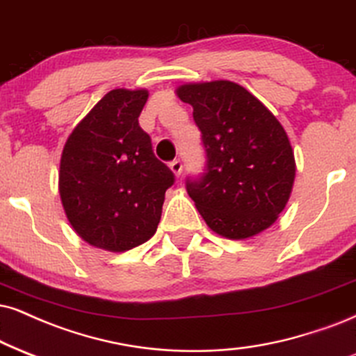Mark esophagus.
I'll list each match as a JSON object with an SVG mask.
<instances>
[{
  "mask_svg": "<svg viewBox=\"0 0 356 356\" xmlns=\"http://www.w3.org/2000/svg\"><path fill=\"white\" fill-rule=\"evenodd\" d=\"M170 170L173 171L175 177H179V175H181V171H183V163L179 160H173L170 163Z\"/></svg>",
  "mask_w": 356,
  "mask_h": 356,
  "instance_id": "esophagus-1",
  "label": "esophagus"
}]
</instances>
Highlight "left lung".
Wrapping results in <instances>:
<instances>
[{
  "label": "left lung",
  "instance_id": "8db88e82",
  "mask_svg": "<svg viewBox=\"0 0 356 356\" xmlns=\"http://www.w3.org/2000/svg\"><path fill=\"white\" fill-rule=\"evenodd\" d=\"M177 95L193 107L208 158L203 177L186 181L206 225L227 239L266 231L284 211L296 179L284 127L236 82H190Z\"/></svg>",
  "mask_w": 356,
  "mask_h": 356
}]
</instances>
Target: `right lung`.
I'll use <instances>...</instances> for the list:
<instances>
[{"label": "right lung", "mask_w": 356, "mask_h": 356, "mask_svg": "<svg viewBox=\"0 0 356 356\" xmlns=\"http://www.w3.org/2000/svg\"><path fill=\"white\" fill-rule=\"evenodd\" d=\"M147 99L145 89L111 90L64 145L60 201L74 231L94 248L125 252L147 243L175 181L138 125Z\"/></svg>", "instance_id": "obj_1"}]
</instances>
